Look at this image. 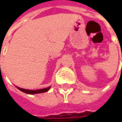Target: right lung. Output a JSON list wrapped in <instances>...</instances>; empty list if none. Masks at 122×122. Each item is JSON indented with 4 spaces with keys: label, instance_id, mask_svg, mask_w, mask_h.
Instances as JSON below:
<instances>
[{
    "label": "right lung",
    "instance_id": "1",
    "mask_svg": "<svg viewBox=\"0 0 122 122\" xmlns=\"http://www.w3.org/2000/svg\"><path fill=\"white\" fill-rule=\"evenodd\" d=\"M17 87V86H16ZM17 89H19L20 91L24 92L25 93H27V94H36V93H44V92H48V90H50V86L48 87H46L44 89H40V90H25V89H23V88H20L19 87H17Z\"/></svg>",
    "mask_w": 122,
    "mask_h": 122
}]
</instances>
